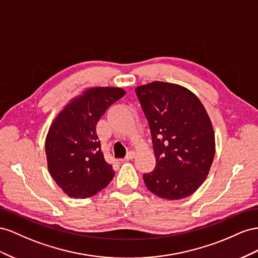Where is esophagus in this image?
<instances>
[{"label":"esophagus","instance_id":"obj_1","mask_svg":"<svg viewBox=\"0 0 258 258\" xmlns=\"http://www.w3.org/2000/svg\"><path fill=\"white\" fill-rule=\"evenodd\" d=\"M135 156H136V153H135L134 151H130V152L126 154V157L124 158V161H131V160H133V159L135 158Z\"/></svg>","mask_w":258,"mask_h":258}]
</instances>
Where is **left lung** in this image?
<instances>
[{"label":"left lung","mask_w":258,"mask_h":258,"mask_svg":"<svg viewBox=\"0 0 258 258\" xmlns=\"http://www.w3.org/2000/svg\"><path fill=\"white\" fill-rule=\"evenodd\" d=\"M148 120L157 164L144 174L146 187L166 200L195 194L215 156V135L202 102L178 84L154 82L135 90Z\"/></svg>","instance_id":"left-lung-1"}]
</instances>
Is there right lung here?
<instances>
[{"label":"right lung","instance_id":"obj_1","mask_svg":"<svg viewBox=\"0 0 258 258\" xmlns=\"http://www.w3.org/2000/svg\"><path fill=\"white\" fill-rule=\"evenodd\" d=\"M125 95L121 87H91L72 98L51 122L45 139L47 168L70 198H90L106 188L114 171L96 134L100 116Z\"/></svg>","mask_w":258,"mask_h":258}]
</instances>
